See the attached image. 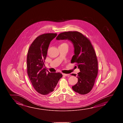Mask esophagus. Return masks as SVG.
Masks as SVG:
<instances>
[{"mask_svg":"<svg viewBox=\"0 0 123 123\" xmlns=\"http://www.w3.org/2000/svg\"><path fill=\"white\" fill-rule=\"evenodd\" d=\"M62 75L64 76H68L69 75V74H64V73H62Z\"/></svg>","mask_w":123,"mask_h":123,"instance_id":"34e87169","label":"esophagus"}]
</instances>
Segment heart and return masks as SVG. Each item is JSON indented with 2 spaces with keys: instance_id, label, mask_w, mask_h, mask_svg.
<instances>
[{
  "instance_id": "obj_1",
  "label": "heart",
  "mask_w": 123,
  "mask_h": 123,
  "mask_svg": "<svg viewBox=\"0 0 123 123\" xmlns=\"http://www.w3.org/2000/svg\"><path fill=\"white\" fill-rule=\"evenodd\" d=\"M66 44V43H63V44Z\"/></svg>"
}]
</instances>
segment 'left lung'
<instances>
[{"instance_id":"1","label":"left lung","mask_w":123,"mask_h":123,"mask_svg":"<svg viewBox=\"0 0 123 123\" xmlns=\"http://www.w3.org/2000/svg\"><path fill=\"white\" fill-rule=\"evenodd\" d=\"M56 39L68 40L73 44L74 55L71 62H76L80 72L77 74L78 81L72 87L73 90L80 94L89 93L98 74V61L90 41L77 31L62 32L56 37ZM71 75L76 76L75 74Z\"/></svg>"}]
</instances>
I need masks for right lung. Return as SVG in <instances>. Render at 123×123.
<instances>
[{
    "instance_id": "obj_1",
    "label": "right lung",
    "mask_w": 123,
    "mask_h": 123,
    "mask_svg": "<svg viewBox=\"0 0 123 123\" xmlns=\"http://www.w3.org/2000/svg\"><path fill=\"white\" fill-rule=\"evenodd\" d=\"M56 36V33L40 35L29 49L26 61L27 74L35 89L41 94H48L54 91L62 76L61 73H50L44 67L49 45Z\"/></svg>"
}]
</instances>
